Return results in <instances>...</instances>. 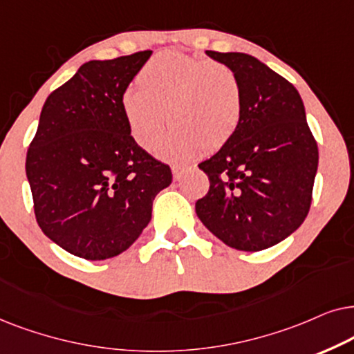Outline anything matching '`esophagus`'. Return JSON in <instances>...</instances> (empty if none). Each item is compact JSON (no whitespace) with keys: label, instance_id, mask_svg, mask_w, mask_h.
<instances>
[{"label":"esophagus","instance_id":"esophagus-1","mask_svg":"<svg viewBox=\"0 0 354 354\" xmlns=\"http://www.w3.org/2000/svg\"><path fill=\"white\" fill-rule=\"evenodd\" d=\"M187 167L186 165H171V173H173V178H174V181H178L180 180V178L183 176V173H185V169H186Z\"/></svg>","mask_w":354,"mask_h":354}]
</instances>
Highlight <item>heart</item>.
<instances>
[{
	"label": "heart",
	"mask_w": 354,
	"mask_h": 354,
	"mask_svg": "<svg viewBox=\"0 0 354 354\" xmlns=\"http://www.w3.org/2000/svg\"><path fill=\"white\" fill-rule=\"evenodd\" d=\"M138 82L139 87L122 92V115L131 138L144 150L157 145L169 120L174 131L160 144L162 158L183 160L199 147L220 149L241 122V81L223 63L163 51L144 64Z\"/></svg>",
	"instance_id": "obj_1"
}]
</instances>
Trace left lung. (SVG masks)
Wrapping results in <instances>:
<instances>
[{
    "label": "left lung",
    "instance_id": "1",
    "mask_svg": "<svg viewBox=\"0 0 354 354\" xmlns=\"http://www.w3.org/2000/svg\"><path fill=\"white\" fill-rule=\"evenodd\" d=\"M207 55L238 74L243 118L233 138L199 163L210 187L196 202V214L230 248L262 251L308 216L317 142L293 84L251 55Z\"/></svg>",
    "mask_w": 354,
    "mask_h": 354
}]
</instances>
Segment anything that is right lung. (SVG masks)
Masks as SVG:
<instances>
[{"mask_svg": "<svg viewBox=\"0 0 354 354\" xmlns=\"http://www.w3.org/2000/svg\"><path fill=\"white\" fill-rule=\"evenodd\" d=\"M152 51L88 61L46 98L27 150L37 223L87 261L126 251L152 218L171 169L131 138L121 95Z\"/></svg>", "mask_w": 354, "mask_h": 354, "instance_id": "1", "label": "right lung"}]
</instances>
